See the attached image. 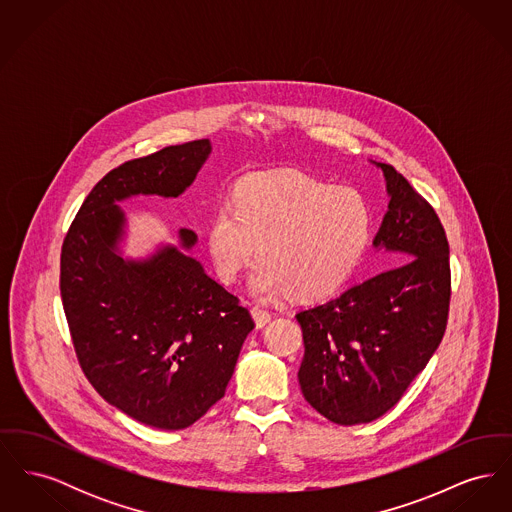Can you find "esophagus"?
Instances as JSON below:
<instances>
[{"label":"esophagus","mask_w":512,"mask_h":512,"mask_svg":"<svg viewBox=\"0 0 512 512\" xmlns=\"http://www.w3.org/2000/svg\"><path fill=\"white\" fill-rule=\"evenodd\" d=\"M251 317L255 320V326L257 328H263V326H267L268 322H270V313L265 311V309H259V307H253L251 309Z\"/></svg>","instance_id":"1"}]
</instances>
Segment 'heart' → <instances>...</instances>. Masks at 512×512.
Listing matches in <instances>:
<instances>
[{"label":"heart","mask_w":512,"mask_h":512,"mask_svg":"<svg viewBox=\"0 0 512 512\" xmlns=\"http://www.w3.org/2000/svg\"><path fill=\"white\" fill-rule=\"evenodd\" d=\"M374 215L365 195L301 171L242 180L209 220L207 253L222 284H234L259 255L251 290L259 299L324 301L365 261Z\"/></svg>","instance_id":"heart-1"}]
</instances>
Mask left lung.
<instances>
[{
  "instance_id": "obj_1",
  "label": "left lung",
  "mask_w": 512,
  "mask_h": 512,
  "mask_svg": "<svg viewBox=\"0 0 512 512\" xmlns=\"http://www.w3.org/2000/svg\"><path fill=\"white\" fill-rule=\"evenodd\" d=\"M372 163L390 195L372 245L397 267L295 315L303 397L341 426L372 422L403 397L441 343L451 299L449 244L436 211L403 174Z\"/></svg>"
}]
</instances>
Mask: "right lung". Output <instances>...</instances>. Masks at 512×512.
Returning <instances> with one entry per match:
<instances>
[{
  "label": "right lung",
  "instance_id": "add662e5",
  "mask_svg": "<svg viewBox=\"0 0 512 512\" xmlns=\"http://www.w3.org/2000/svg\"><path fill=\"white\" fill-rule=\"evenodd\" d=\"M211 149L195 140L107 172L61 249V299L86 378L107 403L159 430L192 426L224 397L255 324L190 255L192 230L146 259L122 257L126 215L117 203L184 194Z\"/></svg>",
  "mask_w": 512,
  "mask_h": 512
}]
</instances>
